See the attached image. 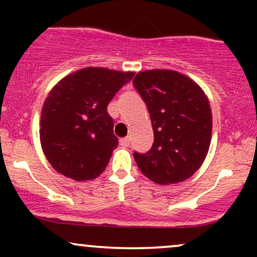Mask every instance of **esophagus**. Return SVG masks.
Wrapping results in <instances>:
<instances>
[{"instance_id": "esophagus-1", "label": "esophagus", "mask_w": 257, "mask_h": 257, "mask_svg": "<svg viewBox=\"0 0 257 257\" xmlns=\"http://www.w3.org/2000/svg\"><path fill=\"white\" fill-rule=\"evenodd\" d=\"M119 145L123 146V147H128L131 145V140H129V138H123L119 140Z\"/></svg>"}]
</instances>
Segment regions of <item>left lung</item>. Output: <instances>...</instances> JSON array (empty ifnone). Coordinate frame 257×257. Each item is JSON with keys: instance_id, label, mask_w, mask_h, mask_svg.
Here are the masks:
<instances>
[{"instance_id": "1", "label": "left lung", "mask_w": 257, "mask_h": 257, "mask_svg": "<svg viewBox=\"0 0 257 257\" xmlns=\"http://www.w3.org/2000/svg\"><path fill=\"white\" fill-rule=\"evenodd\" d=\"M147 106L155 141L134 152L141 173L159 185L193 175L208 155L213 129L209 100L196 82L173 70H147L133 81Z\"/></svg>"}]
</instances>
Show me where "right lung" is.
<instances>
[{
  "instance_id": "right-lung-1",
  "label": "right lung",
  "mask_w": 257,
  "mask_h": 257,
  "mask_svg": "<svg viewBox=\"0 0 257 257\" xmlns=\"http://www.w3.org/2000/svg\"><path fill=\"white\" fill-rule=\"evenodd\" d=\"M133 77L134 72L85 67L51 90L41 113L40 139L58 173L87 181L104 172L118 145L107 105Z\"/></svg>"
}]
</instances>
